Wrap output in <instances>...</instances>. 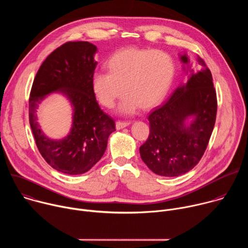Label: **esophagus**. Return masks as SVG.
<instances>
[{
  "instance_id": "34e87169",
  "label": "esophagus",
  "mask_w": 248,
  "mask_h": 248,
  "mask_svg": "<svg viewBox=\"0 0 248 248\" xmlns=\"http://www.w3.org/2000/svg\"><path fill=\"white\" fill-rule=\"evenodd\" d=\"M129 124H130L129 122H121V121H118V122L116 123V127H117V129H122V128H124V127H125V126H127V125H129Z\"/></svg>"
}]
</instances>
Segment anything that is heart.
Segmentation results:
<instances>
[{"label":"heart","mask_w":248,"mask_h":248,"mask_svg":"<svg viewBox=\"0 0 248 248\" xmlns=\"http://www.w3.org/2000/svg\"><path fill=\"white\" fill-rule=\"evenodd\" d=\"M109 72L94 73L92 88L99 102L112 108L119 98L120 112L134 114L141 107L151 109L166 96L174 74L170 56L163 51L126 48L108 62Z\"/></svg>","instance_id":"obj_1"}]
</instances>
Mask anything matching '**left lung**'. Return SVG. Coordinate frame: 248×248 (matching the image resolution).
<instances>
[{"label": "left lung", "mask_w": 248, "mask_h": 248, "mask_svg": "<svg viewBox=\"0 0 248 248\" xmlns=\"http://www.w3.org/2000/svg\"><path fill=\"white\" fill-rule=\"evenodd\" d=\"M181 60L189 62L186 55ZM197 63L199 70L190 69L187 82L148 116L150 133L139 152L156 174L172 178L189 171L209 143L216 122L217 95L205 62L198 57ZM188 117L194 120L186 125Z\"/></svg>", "instance_id": "1"}]
</instances>
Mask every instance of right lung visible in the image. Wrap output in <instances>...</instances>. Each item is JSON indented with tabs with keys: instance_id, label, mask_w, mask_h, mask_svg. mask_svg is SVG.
<instances>
[{
	"instance_id": "1",
	"label": "right lung",
	"mask_w": 248,
	"mask_h": 248,
	"mask_svg": "<svg viewBox=\"0 0 248 248\" xmlns=\"http://www.w3.org/2000/svg\"><path fill=\"white\" fill-rule=\"evenodd\" d=\"M96 51L86 41L62 44L43 62L30 91L29 124L35 143L52 168L66 174L89 170L104 155L109 135L116 130L115 121L101 110L92 88ZM53 92L65 94L74 109L72 129L60 140L43 133L36 116L38 105Z\"/></svg>"
}]
</instances>
